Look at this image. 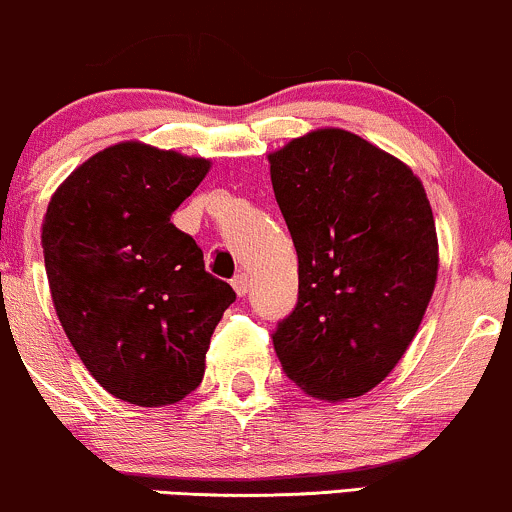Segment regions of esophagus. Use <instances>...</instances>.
I'll use <instances>...</instances> for the list:
<instances>
[{
    "instance_id": "esophagus-1",
    "label": "esophagus",
    "mask_w": 512,
    "mask_h": 512,
    "mask_svg": "<svg viewBox=\"0 0 512 512\" xmlns=\"http://www.w3.org/2000/svg\"><path fill=\"white\" fill-rule=\"evenodd\" d=\"M232 288L236 290V295H239V298H244V295L249 293V276H246V273H239V276H234L232 278Z\"/></svg>"
}]
</instances>
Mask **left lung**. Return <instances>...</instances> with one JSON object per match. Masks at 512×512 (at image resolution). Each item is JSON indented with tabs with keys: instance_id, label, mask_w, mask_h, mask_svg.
Instances as JSON below:
<instances>
[{
	"instance_id": "8db88e82",
	"label": "left lung",
	"mask_w": 512,
	"mask_h": 512,
	"mask_svg": "<svg viewBox=\"0 0 512 512\" xmlns=\"http://www.w3.org/2000/svg\"><path fill=\"white\" fill-rule=\"evenodd\" d=\"M298 251V305L273 346L312 398H359L403 359L437 283V229L420 178L344 129L268 156Z\"/></svg>"
}]
</instances>
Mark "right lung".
I'll list each match as a JSON object with an SVG mask.
<instances>
[{
    "label": "right lung",
    "mask_w": 512,
    "mask_h": 512,
    "mask_svg": "<svg viewBox=\"0 0 512 512\" xmlns=\"http://www.w3.org/2000/svg\"><path fill=\"white\" fill-rule=\"evenodd\" d=\"M207 170L205 158L124 141L75 168L43 217L58 320L92 378L131 405H173L200 386L236 300L170 222Z\"/></svg>",
    "instance_id": "add662e5"
}]
</instances>
